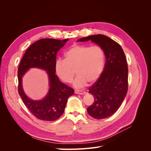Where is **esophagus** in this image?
Segmentation results:
<instances>
[{"mask_svg": "<svg viewBox=\"0 0 151 151\" xmlns=\"http://www.w3.org/2000/svg\"><path fill=\"white\" fill-rule=\"evenodd\" d=\"M74 92H75L76 94H86L85 91H81V90H77V89H75Z\"/></svg>", "mask_w": 151, "mask_h": 151, "instance_id": "34e87169", "label": "esophagus"}]
</instances>
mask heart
<instances>
[{"label":"heart","instance_id":"1","mask_svg":"<svg viewBox=\"0 0 151 151\" xmlns=\"http://www.w3.org/2000/svg\"><path fill=\"white\" fill-rule=\"evenodd\" d=\"M65 59H58L55 63L57 75L66 83H74L77 88L93 83L101 76L105 63L103 49L98 46L74 45L65 53Z\"/></svg>","mask_w":151,"mask_h":151}]
</instances>
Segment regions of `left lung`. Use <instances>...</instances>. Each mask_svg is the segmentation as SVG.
<instances>
[{"instance_id": "obj_1", "label": "left lung", "mask_w": 151, "mask_h": 151, "mask_svg": "<svg viewBox=\"0 0 151 151\" xmlns=\"http://www.w3.org/2000/svg\"><path fill=\"white\" fill-rule=\"evenodd\" d=\"M91 40L101 47L106 57L101 76L89 88L94 103L87 109L96 119H103L113 115L120 108L128 90V65L120 45L103 35L89 36L77 42Z\"/></svg>"}]
</instances>
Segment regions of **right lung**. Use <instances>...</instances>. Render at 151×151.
Returning a JSON list of instances; mask_svg holds the SVG:
<instances>
[{
    "mask_svg": "<svg viewBox=\"0 0 151 151\" xmlns=\"http://www.w3.org/2000/svg\"><path fill=\"white\" fill-rule=\"evenodd\" d=\"M68 39L58 40L52 38L41 39L32 44L22 57L17 70L18 92L25 106L38 119L44 121L57 120L64 112L68 98L74 91L62 83L55 74L56 57L58 51ZM30 68H39L47 71L50 88L43 100L35 101L24 92L22 78Z\"/></svg>",
    "mask_w": 151,
    "mask_h": 151,
    "instance_id": "right-lung-1",
    "label": "right lung"
}]
</instances>
